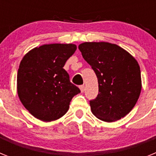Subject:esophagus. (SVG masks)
<instances>
[{
	"label": "esophagus",
	"instance_id": "34e87169",
	"mask_svg": "<svg viewBox=\"0 0 156 156\" xmlns=\"http://www.w3.org/2000/svg\"><path fill=\"white\" fill-rule=\"evenodd\" d=\"M80 89L81 93H83V91L85 90V86H84V85H81V86L80 87Z\"/></svg>",
	"mask_w": 156,
	"mask_h": 156
}]
</instances>
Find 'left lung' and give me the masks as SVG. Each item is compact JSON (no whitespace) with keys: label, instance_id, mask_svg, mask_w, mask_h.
<instances>
[{"label":"left lung","instance_id":"8db88e82","mask_svg":"<svg viewBox=\"0 0 156 156\" xmlns=\"http://www.w3.org/2000/svg\"><path fill=\"white\" fill-rule=\"evenodd\" d=\"M78 48L98 81V94L90 101L92 113L108 122L126 116L141 90L137 60L121 47L108 42H84Z\"/></svg>","mask_w":156,"mask_h":156}]
</instances>
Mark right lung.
<instances>
[{
  "label": "right lung",
  "instance_id": "right-lung-1",
  "mask_svg": "<svg viewBox=\"0 0 156 156\" xmlns=\"http://www.w3.org/2000/svg\"><path fill=\"white\" fill-rule=\"evenodd\" d=\"M76 50L73 44H51L33 48L22 59L17 93L31 115L44 122L62 117L72 98L80 92L63 69Z\"/></svg>",
  "mask_w": 156,
  "mask_h": 156
}]
</instances>
